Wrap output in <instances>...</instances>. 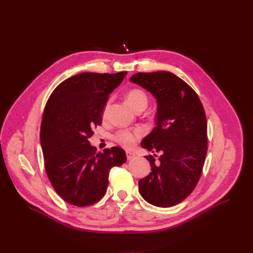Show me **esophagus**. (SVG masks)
<instances>
[{"label": "esophagus", "mask_w": 253, "mask_h": 253, "mask_svg": "<svg viewBox=\"0 0 253 253\" xmlns=\"http://www.w3.org/2000/svg\"><path fill=\"white\" fill-rule=\"evenodd\" d=\"M126 157H127V160H131V159L135 158V155H134L133 153H131V152L127 151V152H126Z\"/></svg>", "instance_id": "obj_1"}]
</instances>
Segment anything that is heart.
Wrapping results in <instances>:
<instances>
[{
    "label": "heart",
    "mask_w": 253,
    "mask_h": 253,
    "mask_svg": "<svg viewBox=\"0 0 253 253\" xmlns=\"http://www.w3.org/2000/svg\"><path fill=\"white\" fill-rule=\"evenodd\" d=\"M126 99L128 103L133 108L134 110L138 108H147L148 105V95L145 92L140 89H131L128 91L126 94ZM106 110V108H105ZM104 110V112H105ZM143 134V132L140 128H133V129H121L117 131L114 135V140L121 144L122 147L126 149H130L133 147L137 139H139Z\"/></svg>",
    "instance_id": "obj_1"
}]
</instances>
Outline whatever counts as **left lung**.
I'll use <instances>...</instances> for the list:
<instances>
[{"label": "left lung", "mask_w": 253, "mask_h": 253, "mask_svg": "<svg viewBox=\"0 0 253 253\" xmlns=\"http://www.w3.org/2000/svg\"><path fill=\"white\" fill-rule=\"evenodd\" d=\"M130 81L151 92L158 103L156 127L141 147L161 156H145L152 172L138 181L139 193L152 205L171 207L200 179L208 140L205 111L194 89L170 72L137 73Z\"/></svg>", "instance_id": "8db88e82"}]
</instances>
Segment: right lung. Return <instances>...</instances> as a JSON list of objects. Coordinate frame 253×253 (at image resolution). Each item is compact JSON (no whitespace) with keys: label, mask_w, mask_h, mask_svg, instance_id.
<instances>
[{"label":"right lung","mask_w":253,"mask_h":253,"mask_svg":"<svg viewBox=\"0 0 253 253\" xmlns=\"http://www.w3.org/2000/svg\"><path fill=\"white\" fill-rule=\"evenodd\" d=\"M127 72L82 73L61 82L47 100L41 124V145L48 178L65 202L84 207L104 196L110 170L126 162L119 147L96 153L89 138L101 125L110 93Z\"/></svg>","instance_id":"1"}]
</instances>
